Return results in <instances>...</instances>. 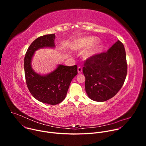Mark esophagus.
<instances>
[{"instance_id":"1","label":"esophagus","mask_w":146,"mask_h":146,"mask_svg":"<svg viewBox=\"0 0 146 146\" xmlns=\"http://www.w3.org/2000/svg\"><path fill=\"white\" fill-rule=\"evenodd\" d=\"M77 72H78V74H81L82 72V68L81 67H78L77 68Z\"/></svg>"}]
</instances>
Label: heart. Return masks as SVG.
I'll return each instance as SVG.
<instances>
[{"label":"heart","instance_id":"b5f03b06","mask_svg":"<svg viewBox=\"0 0 146 146\" xmlns=\"http://www.w3.org/2000/svg\"><path fill=\"white\" fill-rule=\"evenodd\" d=\"M97 40V37L95 36L79 37L74 40L71 45V47L73 50H82L91 47ZM102 47V46L101 43H96L92 47H90L84 52V54H83V58L85 59H88L94 56L100 51Z\"/></svg>","mask_w":146,"mask_h":146}]
</instances>
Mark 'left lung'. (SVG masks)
I'll use <instances>...</instances> for the list:
<instances>
[{
	"instance_id": "obj_1",
	"label": "left lung",
	"mask_w": 146,
	"mask_h": 146,
	"mask_svg": "<svg viewBox=\"0 0 146 146\" xmlns=\"http://www.w3.org/2000/svg\"><path fill=\"white\" fill-rule=\"evenodd\" d=\"M82 72L86 77L85 88L90 99L105 102L120 90L127 74L126 53L119 40L105 53L88 59Z\"/></svg>"
}]
</instances>
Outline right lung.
Here are the masks:
<instances>
[{"instance_id":"add662e5","label":"right lung","mask_w":146,"mask_h":146,"mask_svg":"<svg viewBox=\"0 0 146 146\" xmlns=\"http://www.w3.org/2000/svg\"><path fill=\"white\" fill-rule=\"evenodd\" d=\"M55 38V34L37 38L30 45L24 58L25 76L31 94L37 100L52 105L65 99L72 79L77 74V65H58L46 74L37 73L32 68V60L35 52L41 48H54Z\"/></svg>"}]
</instances>
